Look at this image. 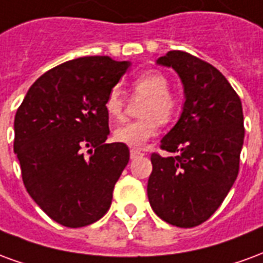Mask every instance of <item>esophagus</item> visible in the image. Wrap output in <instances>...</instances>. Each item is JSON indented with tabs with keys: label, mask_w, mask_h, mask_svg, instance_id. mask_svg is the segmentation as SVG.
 Returning <instances> with one entry per match:
<instances>
[{
	"label": "esophagus",
	"mask_w": 263,
	"mask_h": 263,
	"mask_svg": "<svg viewBox=\"0 0 263 263\" xmlns=\"http://www.w3.org/2000/svg\"><path fill=\"white\" fill-rule=\"evenodd\" d=\"M129 155H131V159H137V158H139V156H143V152L142 151H139V149H135L132 148L131 151H129Z\"/></svg>",
	"instance_id": "esophagus-1"
}]
</instances>
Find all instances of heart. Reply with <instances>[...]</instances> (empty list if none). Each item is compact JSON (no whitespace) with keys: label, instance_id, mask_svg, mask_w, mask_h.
I'll list each match as a JSON object with an SVG mask.
<instances>
[{"label":"heart","instance_id":"obj_1","mask_svg":"<svg viewBox=\"0 0 263 263\" xmlns=\"http://www.w3.org/2000/svg\"><path fill=\"white\" fill-rule=\"evenodd\" d=\"M134 97L145 98L141 105L143 118L120 125L114 132L118 142L131 148H141L158 132L159 124H166L175 117L179 100L169 91V80L158 70L145 71L131 80ZM126 101L120 87H112L104 101V109L111 121H120L125 112Z\"/></svg>","mask_w":263,"mask_h":263}]
</instances>
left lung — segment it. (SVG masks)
I'll return each instance as SVG.
<instances>
[{
    "mask_svg": "<svg viewBox=\"0 0 263 263\" xmlns=\"http://www.w3.org/2000/svg\"><path fill=\"white\" fill-rule=\"evenodd\" d=\"M156 63L176 70L186 101L160 142L175 156L151 155L148 198L162 220L192 228L214 214L237 179L245 135L242 104L220 70L193 54L171 50Z\"/></svg>",
    "mask_w": 263,
    "mask_h": 263,
    "instance_id": "1",
    "label": "left lung"
}]
</instances>
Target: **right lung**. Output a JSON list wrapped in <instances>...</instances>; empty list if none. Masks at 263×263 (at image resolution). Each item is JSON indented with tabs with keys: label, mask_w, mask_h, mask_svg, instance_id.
<instances>
[{
	"label": "right lung",
	"mask_w": 263,
	"mask_h": 263,
	"mask_svg": "<svg viewBox=\"0 0 263 263\" xmlns=\"http://www.w3.org/2000/svg\"><path fill=\"white\" fill-rule=\"evenodd\" d=\"M129 66L108 56L65 62L41 76L16 109L14 152L26 192L62 226H90L111 205L129 149L105 143L104 101Z\"/></svg>",
	"instance_id": "right-lung-1"
}]
</instances>
